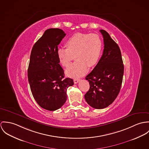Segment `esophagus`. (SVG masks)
<instances>
[{"label": "esophagus", "instance_id": "obj_1", "mask_svg": "<svg viewBox=\"0 0 149 149\" xmlns=\"http://www.w3.org/2000/svg\"><path fill=\"white\" fill-rule=\"evenodd\" d=\"M79 81H80L79 79H75L74 80V82L75 84H77V83H78L79 82Z\"/></svg>", "mask_w": 149, "mask_h": 149}]
</instances>
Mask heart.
<instances>
[{
  "label": "heart",
  "mask_w": 149,
  "mask_h": 149,
  "mask_svg": "<svg viewBox=\"0 0 149 149\" xmlns=\"http://www.w3.org/2000/svg\"><path fill=\"white\" fill-rule=\"evenodd\" d=\"M67 49L60 47L57 50L58 59L64 67L72 63L66 71L67 75L78 78L85 74L88 67H93L99 62L102 50V41L95 33H77L71 36L66 42Z\"/></svg>",
  "instance_id": "b5f03b06"
}]
</instances>
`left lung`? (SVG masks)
Returning a JSON list of instances; mask_svg holds the SVG:
<instances>
[{"label":"left lung","instance_id":"obj_1","mask_svg":"<svg viewBox=\"0 0 149 149\" xmlns=\"http://www.w3.org/2000/svg\"><path fill=\"white\" fill-rule=\"evenodd\" d=\"M104 50L93 70L86 77L90 89L84 95L92 107L102 109L111 104L117 97L121 87L124 66L118 45L105 30H100Z\"/></svg>","mask_w":149,"mask_h":149}]
</instances>
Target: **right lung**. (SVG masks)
Wrapping results in <instances>:
<instances>
[{
    "mask_svg": "<svg viewBox=\"0 0 149 149\" xmlns=\"http://www.w3.org/2000/svg\"><path fill=\"white\" fill-rule=\"evenodd\" d=\"M66 36L59 29H50L34 44L28 68V79L33 98L43 109L55 111L66 102L67 90L73 79L64 78L59 65L58 46Z\"/></svg>",
    "mask_w": 149,
    "mask_h": 149,
    "instance_id": "obj_1",
    "label": "right lung"
}]
</instances>
